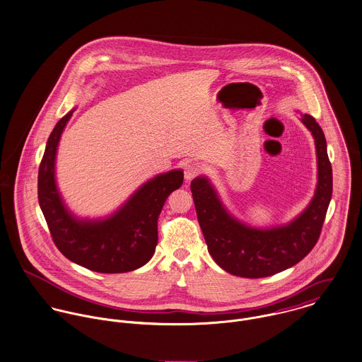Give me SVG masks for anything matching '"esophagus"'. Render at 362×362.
Returning a JSON list of instances; mask_svg holds the SVG:
<instances>
[{
	"label": "esophagus",
	"instance_id": "esophagus-1",
	"mask_svg": "<svg viewBox=\"0 0 362 362\" xmlns=\"http://www.w3.org/2000/svg\"><path fill=\"white\" fill-rule=\"evenodd\" d=\"M199 174H200V167H199V165H195V163H188V165H185L184 175H185V180H187V181L194 180Z\"/></svg>",
	"mask_w": 362,
	"mask_h": 362
}]
</instances>
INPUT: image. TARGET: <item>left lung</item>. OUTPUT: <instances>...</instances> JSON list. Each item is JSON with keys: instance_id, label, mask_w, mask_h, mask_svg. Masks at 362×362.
Listing matches in <instances>:
<instances>
[{"instance_id": "obj_1", "label": "left lung", "mask_w": 362, "mask_h": 362, "mask_svg": "<svg viewBox=\"0 0 362 362\" xmlns=\"http://www.w3.org/2000/svg\"><path fill=\"white\" fill-rule=\"evenodd\" d=\"M303 124L315 139L318 184L307 209L292 223L268 230L252 228L232 217L206 177L191 182L197 220L209 253L236 276L264 278L293 267L315 246L332 197V165L322 129L310 115Z\"/></svg>"}]
</instances>
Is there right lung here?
Returning a JSON list of instances; mask_svg holds the SVG:
<instances>
[{
    "instance_id": "1",
    "label": "right lung",
    "mask_w": 362,
    "mask_h": 362,
    "mask_svg": "<svg viewBox=\"0 0 362 362\" xmlns=\"http://www.w3.org/2000/svg\"><path fill=\"white\" fill-rule=\"evenodd\" d=\"M73 110L51 132L38 168V203L59 252L73 263L102 274H119L148 263L158 245V218L165 199L184 181L171 170L145 182L116 213L103 220H78L55 182L57 149Z\"/></svg>"
}]
</instances>
